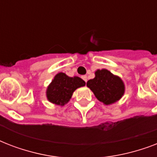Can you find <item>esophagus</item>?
I'll return each mask as SVG.
<instances>
[{"label": "esophagus", "mask_w": 157, "mask_h": 157, "mask_svg": "<svg viewBox=\"0 0 157 157\" xmlns=\"http://www.w3.org/2000/svg\"><path fill=\"white\" fill-rule=\"evenodd\" d=\"M82 79H83L86 82H87V76H82Z\"/></svg>", "instance_id": "esophagus-1"}]
</instances>
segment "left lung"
Masks as SVG:
<instances>
[{
  "label": "left lung",
  "instance_id": "left-lung-1",
  "mask_svg": "<svg viewBox=\"0 0 157 157\" xmlns=\"http://www.w3.org/2000/svg\"><path fill=\"white\" fill-rule=\"evenodd\" d=\"M86 86L93 91L98 100L108 105L119 100L124 91L121 79L106 69L95 71V77L87 81Z\"/></svg>",
  "mask_w": 157,
  "mask_h": 157
}]
</instances>
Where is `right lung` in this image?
Segmentation results:
<instances>
[{"label": "right lung", "mask_w": 157, "mask_h": 157, "mask_svg": "<svg viewBox=\"0 0 157 157\" xmlns=\"http://www.w3.org/2000/svg\"><path fill=\"white\" fill-rule=\"evenodd\" d=\"M86 85V82L78 76L69 77L65 73L60 72L54 76L46 91L50 102L63 106L71 98L76 89Z\"/></svg>", "instance_id": "obj_1"}]
</instances>
